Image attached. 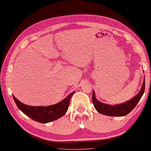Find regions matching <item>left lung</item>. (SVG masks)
<instances>
[{
	"instance_id": "obj_1",
	"label": "left lung",
	"mask_w": 151,
	"mask_h": 151,
	"mask_svg": "<svg viewBox=\"0 0 151 151\" xmlns=\"http://www.w3.org/2000/svg\"><path fill=\"white\" fill-rule=\"evenodd\" d=\"M144 90H145V78H144L143 84L142 86L141 90L135 97H133L131 100H128L127 102L115 105L107 104L100 102L96 99V93H95L94 91L93 90V104L96 111L102 115L113 117L125 116V115L129 114L139 102L142 96H143Z\"/></svg>"
}]
</instances>
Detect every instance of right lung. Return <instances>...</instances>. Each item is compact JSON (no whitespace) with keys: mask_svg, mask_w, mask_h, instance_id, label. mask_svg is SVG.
<instances>
[{"mask_svg":"<svg viewBox=\"0 0 151 151\" xmlns=\"http://www.w3.org/2000/svg\"><path fill=\"white\" fill-rule=\"evenodd\" d=\"M75 91L70 93L69 96L57 104L48 106H32L26 105L20 102L13 96L18 108L27 115L33 120L40 123L46 124L60 118L65 114L69 108L70 100Z\"/></svg>","mask_w":151,"mask_h":151,"instance_id":"add662e5","label":"right lung"}]
</instances>
